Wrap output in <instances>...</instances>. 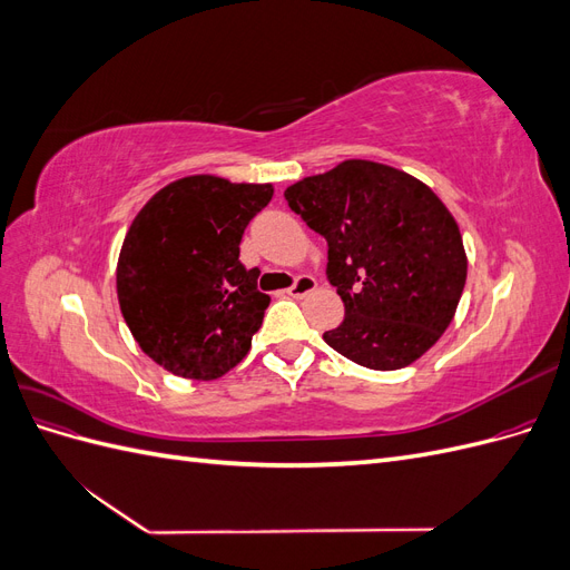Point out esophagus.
Returning a JSON list of instances; mask_svg holds the SVG:
<instances>
[{
    "label": "esophagus",
    "mask_w": 570,
    "mask_h": 570,
    "mask_svg": "<svg viewBox=\"0 0 570 570\" xmlns=\"http://www.w3.org/2000/svg\"><path fill=\"white\" fill-rule=\"evenodd\" d=\"M314 289H316V281L312 278V275H299V278L287 287V295L289 297H304V295H308V292H314Z\"/></svg>",
    "instance_id": "1"
}]
</instances>
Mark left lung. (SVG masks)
<instances>
[{"label": "left lung", "instance_id": "obj_1", "mask_svg": "<svg viewBox=\"0 0 570 570\" xmlns=\"http://www.w3.org/2000/svg\"><path fill=\"white\" fill-rule=\"evenodd\" d=\"M289 209L327 243V281L344 321L323 340L358 366L396 371L450 327L465 285L459 226L442 199L400 168L347 159L285 189Z\"/></svg>", "mask_w": 570, "mask_h": 570}]
</instances>
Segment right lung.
Instances as JSON below:
<instances>
[{
  "instance_id": "1",
  "label": "right lung",
  "mask_w": 570,
  "mask_h": 570,
  "mask_svg": "<svg viewBox=\"0 0 570 570\" xmlns=\"http://www.w3.org/2000/svg\"><path fill=\"white\" fill-rule=\"evenodd\" d=\"M273 197L271 183L187 176L154 195L126 233L116 292L140 350L189 381L243 361L271 297L239 264V239Z\"/></svg>"
}]
</instances>
